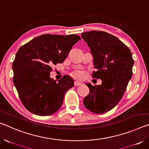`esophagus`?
<instances>
[{"instance_id": "esophagus-1", "label": "esophagus", "mask_w": 149, "mask_h": 149, "mask_svg": "<svg viewBox=\"0 0 149 149\" xmlns=\"http://www.w3.org/2000/svg\"><path fill=\"white\" fill-rule=\"evenodd\" d=\"M82 85V83L80 81H75L74 82V85L75 86H79V85Z\"/></svg>"}]
</instances>
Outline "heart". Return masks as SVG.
<instances>
[{"label": "heart", "mask_w": 149, "mask_h": 149, "mask_svg": "<svg viewBox=\"0 0 149 149\" xmlns=\"http://www.w3.org/2000/svg\"><path fill=\"white\" fill-rule=\"evenodd\" d=\"M72 75H74L75 77L77 78V79H83L85 77V73L84 71L81 70H76L72 73Z\"/></svg>", "instance_id": "heart-1"}]
</instances>
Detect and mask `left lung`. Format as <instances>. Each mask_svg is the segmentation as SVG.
I'll list each match as a JSON object with an SVG mask.
<instances>
[{"label":"left lung","mask_w":149,"mask_h":149,"mask_svg":"<svg viewBox=\"0 0 149 149\" xmlns=\"http://www.w3.org/2000/svg\"><path fill=\"white\" fill-rule=\"evenodd\" d=\"M90 48L96 71L92 76L102 80L101 85L85 84L89 89L84 104L91 112L104 114L120 101L132 77L134 64L132 54L125 45L114 35L104 31L81 33Z\"/></svg>","instance_id":"1"}]
</instances>
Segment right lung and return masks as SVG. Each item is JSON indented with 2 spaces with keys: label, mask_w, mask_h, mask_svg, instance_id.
I'll use <instances>...</instances> for the list:
<instances>
[{
  "label": "right lung",
  "mask_w": 149,
  "mask_h": 149,
  "mask_svg": "<svg viewBox=\"0 0 149 149\" xmlns=\"http://www.w3.org/2000/svg\"><path fill=\"white\" fill-rule=\"evenodd\" d=\"M79 35L45 34L19 48L12 64L13 82L22 104L38 116H49L60 109L65 92L74 86L69 75L54 80L51 65L62 63Z\"/></svg>",
  "instance_id": "obj_1"
}]
</instances>
